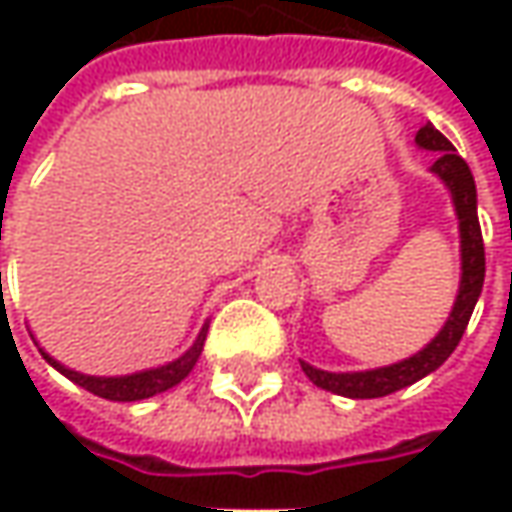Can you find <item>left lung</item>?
Wrapping results in <instances>:
<instances>
[{"instance_id": "1", "label": "left lung", "mask_w": 512, "mask_h": 512, "mask_svg": "<svg viewBox=\"0 0 512 512\" xmlns=\"http://www.w3.org/2000/svg\"><path fill=\"white\" fill-rule=\"evenodd\" d=\"M416 145L424 150H436V162H433V173L442 179L450 196H453V207L459 216V236H462V282H459V296L453 302V310L447 316L444 327L436 333V339L422 347L419 353H413L410 359L387 367H376V370H362V373H327L313 364L302 362V370L310 382L322 390H330L336 396H347V399H379V396H390L396 390H402L407 384L419 382L427 373L439 370L447 356L456 350V344L462 342L464 327L473 316V307L482 296L484 285V242L482 227H479V213H476V182L473 173L467 168L462 156L456 148L444 139L439 130L430 122L416 133Z\"/></svg>"}]
</instances>
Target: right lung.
Returning <instances> with one entry per match:
<instances>
[{"label": "right lung", "mask_w": 512, "mask_h": 512, "mask_svg": "<svg viewBox=\"0 0 512 512\" xmlns=\"http://www.w3.org/2000/svg\"><path fill=\"white\" fill-rule=\"evenodd\" d=\"M207 325L202 327V333L196 336L193 347L187 350L185 356H179L176 362L162 364V367H153V370H142V373H130V376H85V373H76L65 364H59L56 359H50L48 353L39 347V353L45 356V362L53 364L62 376H68L70 382H76L79 387L90 390L93 396H102L110 402H139V399H150L156 393H165L170 387L185 379L187 373L193 370V364L199 362L202 356V347H205Z\"/></svg>", "instance_id": "right-lung-1"}]
</instances>
